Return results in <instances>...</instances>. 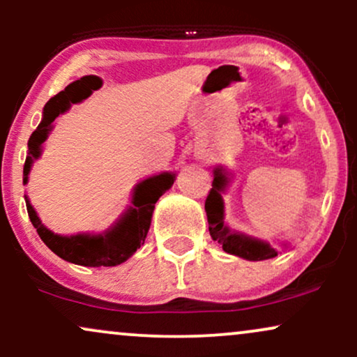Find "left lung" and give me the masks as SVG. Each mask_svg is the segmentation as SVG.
I'll use <instances>...</instances> for the list:
<instances>
[{"label": "left lung", "instance_id": "1", "mask_svg": "<svg viewBox=\"0 0 357 357\" xmlns=\"http://www.w3.org/2000/svg\"><path fill=\"white\" fill-rule=\"evenodd\" d=\"M228 178L223 169H215V179H213V188L208 192V198L204 202V210H206L208 223H210L211 238L223 247L227 253L231 255L247 258V260H267V258L277 257V250L270 247L268 243L258 241L248 236L238 235V233H230L227 227H223V199H221V191L227 186Z\"/></svg>", "mask_w": 357, "mask_h": 357}]
</instances>
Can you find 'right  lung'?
<instances>
[{
	"mask_svg": "<svg viewBox=\"0 0 357 357\" xmlns=\"http://www.w3.org/2000/svg\"><path fill=\"white\" fill-rule=\"evenodd\" d=\"M102 80L96 75H85L80 80L72 82L65 90L56 93L47 102L43 109V119L40 126L33 130L28 141V155L23 166V184L28 181L31 162L40 155V147L52 129V122L59 114L65 112L70 104L80 102L92 93V90L100 89ZM174 174L162 173L147 178L136 186L132 196V204L122 220L119 221L112 230L105 235H72L60 236L45 228L38 216L26 199V210L30 221L36 228V233L43 243L52 250L55 255L63 260L72 261L75 265L84 267H116V265L126 261L136 250L144 243L147 231L151 227L154 204L165 192L173 186Z\"/></svg>",
	"mask_w": 357,
	"mask_h": 357,
	"instance_id": "right-lung-1",
	"label": "right lung"
}]
</instances>
